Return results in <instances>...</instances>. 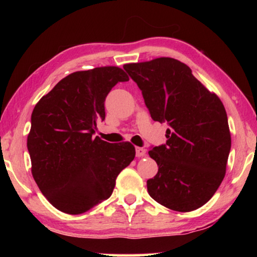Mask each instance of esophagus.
<instances>
[{
    "instance_id": "1",
    "label": "esophagus",
    "mask_w": 257,
    "mask_h": 257,
    "mask_svg": "<svg viewBox=\"0 0 257 257\" xmlns=\"http://www.w3.org/2000/svg\"><path fill=\"white\" fill-rule=\"evenodd\" d=\"M146 155V150L144 147H136V156L138 158H143Z\"/></svg>"
}]
</instances>
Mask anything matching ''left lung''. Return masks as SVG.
Returning a JSON list of instances; mask_svg holds the SVG:
<instances>
[{
    "label": "left lung",
    "instance_id": "1",
    "mask_svg": "<svg viewBox=\"0 0 257 257\" xmlns=\"http://www.w3.org/2000/svg\"><path fill=\"white\" fill-rule=\"evenodd\" d=\"M123 69L142 90L152 119L170 125L167 143L149 151L159 167L147 180L150 196L178 212L203 206L223 180L231 149L222 102L176 59L128 63Z\"/></svg>",
    "mask_w": 257,
    "mask_h": 257
}]
</instances>
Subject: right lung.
Returning <instances> with one entry per match:
<instances>
[{
  "label": "right lung",
  "instance_id": "right-lung-1",
  "mask_svg": "<svg viewBox=\"0 0 257 257\" xmlns=\"http://www.w3.org/2000/svg\"><path fill=\"white\" fill-rule=\"evenodd\" d=\"M129 77L119 67H99L64 77L32 113L27 147L35 181L52 205L81 214L111 196L119 173L135 159L129 142L94 137L105 119L110 90Z\"/></svg>",
  "mask_w": 257,
  "mask_h": 257
}]
</instances>
